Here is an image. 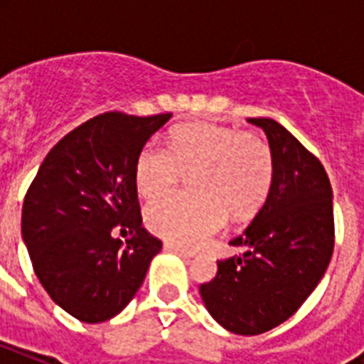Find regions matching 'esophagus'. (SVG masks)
Segmentation results:
<instances>
[{"mask_svg":"<svg viewBox=\"0 0 364 364\" xmlns=\"http://www.w3.org/2000/svg\"><path fill=\"white\" fill-rule=\"evenodd\" d=\"M164 249H166V251H171V253L179 255V257H181V259H185V260H191L194 257L193 253H188V251H185V249L177 247V245H171V243H166Z\"/></svg>","mask_w":364,"mask_h":364,"instance_id":"34e87169","label":"esophagus"}]
</instances>
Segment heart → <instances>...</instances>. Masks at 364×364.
<instances>
[{"label":"heart","instance_id":"obj_1","mask_svg":"<svg viewBox=\"0 0 364 364\" xmlns=\"http://www.w3.org/2000/svg\"><path fill=\"white\" fill-rule=\"evenodd\" d=\"M169 149L147 143L134 168L137 194L145 200L170 193L193 176L198 196H166L145 210V225L179 247H198L227 223L249 219L262 208L274 181V159L260 137L228 126H177Z\"/></svg>","mask_w":364,"mask_h":364}]
</instances>
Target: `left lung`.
I'll return each mask as SVG.
<instances>
[{
	"label": "left lung",
	"mask_w": 364,
	"mask_h": 364,
	"mask_svg": "<svg viewBox=\"0 0 364 364\" xmlns=\"http://www.w3.org/2000/svg\"><path fill=\"white\" fill-rule=\"evenodd\" d=\"M247 121L268 137L274 181L251 225L230 242L242 255L217 260V276L200 285V296L223 328L255 336L287 321L321 282L334 215L321 162L274 119Z\"/></svg>",
	"instance_id": "1"
}]
</instances>
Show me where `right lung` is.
<instances>
[{
    "label": "right lung",
    "instance_id": "1",
    "mask_svg": "<svg viewBox=\"0 0 364 364\" xmlns=\"http://www.w3.org/2000/svg\"><path fill=\"white\" fill-rule=\"evenodd\" d=\"M171 113L109 111L77 126L39 166L22 205V240L43 289L82 323L121 314L162 242L141 227L134 168ZM128 230L122 244L112 236Z\"/></svg>",
    "mask_w": 364,
    "mask_h": 364
}]
</instances>
